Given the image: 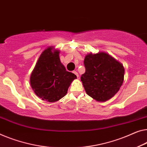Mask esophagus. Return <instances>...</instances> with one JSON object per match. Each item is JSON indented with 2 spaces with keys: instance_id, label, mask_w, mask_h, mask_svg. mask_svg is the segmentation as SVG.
Returning <instances> with one entry per match:
<instances>
[{
  "instance_id": "esophagus-1",
  "label": "esophagus",
  "mask_w": 147,
  "mask_h": 147,
  "mask_svg": "<svg viewBox=\"0 0 147 147\" xmlns=\"http://www.w3.org/2000/svg\"><path fill=\"white\" fill-rule=\"evenodd\" d=\"M73 73L74 74H76V76H77V77H78V76H78V73H77V72H76V71H73Z\"/></svg>"
}]
</instances>
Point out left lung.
Returning <instances> with one entry per match:
<instances>
[{
    "label": "left lung",
    "instance_id": "obj_1",
    "mask_svg": "<svg viewBox=\"0 0 147 147\" xmlns=\"http://www.w3.org/2000/svg\"><path fill=\"white\" fill-rule=\"evenodd\" d=\"M86 69L80 79L88 95L98 102H106L113 97L124 80L123 65L105 52L85 56Z\"/></svg>",
    "mask_w": 147,
    "mask_h": 147
}]
</instances>
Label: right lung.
Here are the masks:
<instances>
[{
    "mask_svg": "<svg viewBox=\"0 0 147 147\" xmlns=\"http://www.w3.org/2000/svg\"><path fill=\"white\" fill-rule=\"evenodd\" d=\"M60 51L50 46L39 56L30 76L35 94L49 102H55L67 94L75 74L67 71L59 58Z\"/></svg>",
    "mask_w": 147,
    "mask_h": 147,
    "instance_id": "add662e5",
    "label": "right lung"
}]
</instances>
